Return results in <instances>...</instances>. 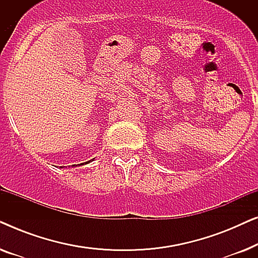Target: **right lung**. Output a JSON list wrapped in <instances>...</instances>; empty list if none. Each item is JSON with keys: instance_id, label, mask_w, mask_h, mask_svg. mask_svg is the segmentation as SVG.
<instances>
[{"instance_id": "1", "label": "right lung", "mask_w": 258, "mask_h": 258, "mask_svg": "<svg viewBox=\"0 0 258 258\" xmlns=\"http://www.w3.org/2000/svg\"><path fill=\"white\" fill-rule=\"evenodd\" d=\"M93 161H94V158H93V160H90V161H88V162H86V164H87V163H89V162H93ZM79 165H81V164H79ZM82 165H83V164H82ZM69 167H70V165H69ZM72 167H77V165H76V164H73V165H72ZM59 168H64V167H59Z\"/></svg>"}]
</instances>
